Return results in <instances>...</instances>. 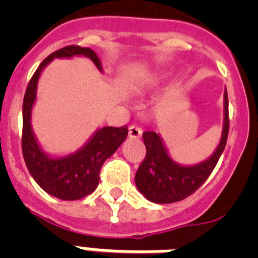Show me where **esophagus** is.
<instances>
[{
	"label": "esophagus",
	"instance_id": "esophagus-1",
	"mask_svg": "<svg viewBox=\"0 0 258 258\" xmlns=\"http://www.w3.org/2000/svg\"><path fill=\"white\" fill-rule=\"evenodd\" d=\"M142 128H139L138 125H130L128 127V137L131 139H138V138L142 137Z\"/></svg>",
	"mask_w": 258,
	"mask_h": 258
}]
</instances>
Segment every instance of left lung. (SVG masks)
I'll return each mask as SVG.
<instances>
[{
    "mask_svg": "<svg viewBox=\"0 0 258 258\" xmlns=\"http://www.w3.org/2000/svg\"><path fill=\"white\" fill-rule=\"evenodd\" d=\"M229 131L228 92H224V124L221 139L208 159L196 165H180L170 157L161 134H143L146 158L135 174V184L146 200L154 204H172L191 196L216 167L224 153Z\"/></svg>",
    "mask_w": 258,
    "mask_h": 258,
    "instance_id": "left-lung-1",
    "label": "left lung"
}]
</instances>
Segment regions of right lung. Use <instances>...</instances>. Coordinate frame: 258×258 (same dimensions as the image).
<instances>
[{"mask_svg": "<svg viewBox=\"0 0 258 258\" xmlns=\"http://www.w3.org/2000/svg\"><path fill=\"white\" fill-rule=\"evenodd\" d=\"M84 56L91 58L103 74V66L91 48L71 45L49 54L30 79L22 103V154L30 175L49 196L62 201L82 200L95 191L99 174L105 159L112 155L125 141L127 127H99L79 150L66 155H50L38 143L32 127V111L37 100V86L42 71L54 58Z\"/></svg>", "mask_w": 258, "mask_h": 258, "instance_id": "1", "label": "right lung"}]
</instances>
